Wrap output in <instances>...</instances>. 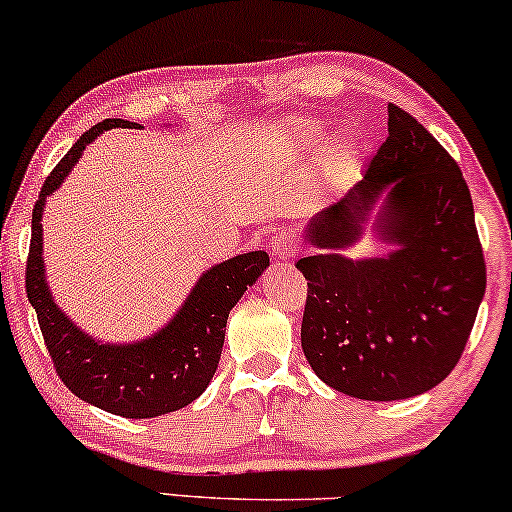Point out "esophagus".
<instances>
[{"instance_id": "obj_1", "label": "esophagus", "mask_w": 512, "mask_h": 512, "mask_svg": "<svg viewBox=\"0 0 512 512\" xmlns=\"http://www.w3.org/2000/svg\"><path fill=\"white\" fill-rule=\"evenodd\" d=\"M270 247L275 258H294L301 251V240H298V232L294 228H282L272 237Z\"/></svg>"}]
</instances>
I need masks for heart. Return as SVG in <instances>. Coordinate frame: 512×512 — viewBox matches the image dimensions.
I'll list each match as a JSON object with an SVG mask.
<instances>
[{"instance_id": "b5f03b06", "label": "heart", "mask_w": 512, "mask_h": 512, "mask_svg": "<svg viewBox=\"0 0 512 512\" xmlns=\"http://www.w3.org/2000/svg\"><path fill=\"white\" fill-rule=\"evenodd\" d=\"M315 141H317V138H315V136H310V134H308V136H305V143H315Z\"/></svg>"}]
</instances>
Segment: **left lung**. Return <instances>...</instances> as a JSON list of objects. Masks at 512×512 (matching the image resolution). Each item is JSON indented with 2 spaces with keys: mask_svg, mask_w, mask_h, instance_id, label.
I'll list each match as a JSON object with an SVG mask.
<instances>
[{
  "mask_svg": "<svg viewBox=\"0 0 512 512\" xmlns=\"http://www.w3.org/2000/svg\"><path fill=\"white\" fill-rule=\"evenodd\" d=\"M391 188L381 232L401 244L388 259L350 262L370 204ZM324 249L296 263L308 280L301 345L338 393L407 400L444 381L461 360L487 287L473 199L456 159L409 112L388 105V138L360 181L308 228Z\"/></svg>",
  "mask_w": 512,
  "mask_h": 512,
  "instance_id": "left-lung-1",
  "label": "left lung"
}]
</instances>
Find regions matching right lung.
<instances>
[{"mask_svg": "<svg viewBox=\"0 0 512 512\" xmlns=\"http://www.w3.org/2000/svg\"><path fill=\"white\" fill-rule=\"evenodd\" d=\"M134 122L105 119L91 126L53 167L32 209L30 254L25 263V291L37 313L46 350L61 381L84 402L126 418H152L183 409L209 386L221 360L225 324L232 305L268 268L265 251H249L204 272L197 287L169 327L131 345H105L82 334L51 301L44 282L42 209L70 174L86 145L103 131Z\"/></svg>", "mask_w": 512, "mask_h": 512, "instance_id": "right-lung-1", "label": "right lung"}]
</instances>
